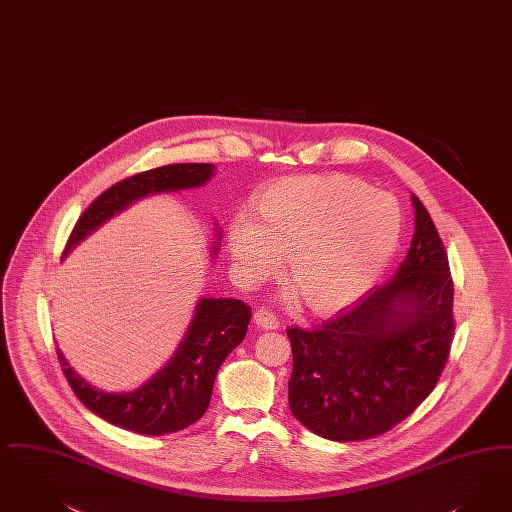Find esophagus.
I'll use <instances>...</instances> for the list:
<instances>
[{"instance_id": "34e87169", "label": "esophagus", "mask_w": 512, "mask_h": 512, "mask_svg": "<svg viewBox=\"0 0 512 512\" xmlns=\"http://www.w3.org/2000/svg\"><path fill=\"white\" fill-rule=\"evenodd\" d=\"M253 322H255L259 328L263 329L280 328V322H278V318H276L272 312L265 310V308H259V310L253 314Z\"/></svg>"}]
</instances>
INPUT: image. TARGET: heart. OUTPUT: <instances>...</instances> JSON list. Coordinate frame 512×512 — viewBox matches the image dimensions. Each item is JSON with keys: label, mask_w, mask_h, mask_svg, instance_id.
<instances>
[{"label": "heart", "mask_w": 512, "mask_h": 512, "mask_svg": "<svg viewBox=\"0 0 512 512\" xmlns=\"http://www.w3.org/2000/svg\"><path fill=\"white\" fill-rule=\"evenodd\" d=\"M400 236L402 211L387 192L348 175H301L266 186L255 219L230 221L226 246L242 286L276 274L287 255V274L307 307L335 314L375 286Z\"/></svg>", "instance_id": "heart-1"}]
</instances>
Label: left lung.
Wrapping results in <instances>:
<instances>
[{"mask_svg":"<svg viewBox=\"0 0 512 512\" xmlns=\"http://www.w3.org/2000/svg\"><path fill=\"white\" fill-rule=\"evenodd\" d=\"M415 232L389 284L320 329L289 328V408L310 432L368 440L392 429L429 396L453 341L450 263L417 196Z\"/></svg>","mask_w":512,"mask_h":512,"instance_id":"8db88e82","label":"left lung"}]
</instances>
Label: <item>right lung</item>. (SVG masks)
<instances>
[{"label":"right lung","instance_id":"1","mask_svg":"<svg viewBox=\"0 0 512 512\" xmlns=\"http://www.w3.org/2000/svg\"><path fill=\"white\" fill-rule=\"evenodd\" d=\"M213 169V164L164 165L110 186L83 211L68 238L64 255L137 200L200 188L213 177ZM219 240L221 230L217 228L211 255H217ZM249 320L251 308L240 299H200L171 360L152 379L131 392H104L91 387L68 366L61 348H57V356L64 377L85 408L116 427L146 436H162L186 429L204 415L217 371L226 356L244 341Z\"/></svg>","mask_w":512,"mask_h":512}]
</instances>
